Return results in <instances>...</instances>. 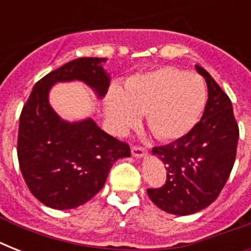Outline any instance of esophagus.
I'll list each match as a JSON object with an SVG mask.
<instances>
[{"label": "esophagus", "instance_id": "esophagus-1", "mask_svg": "<svg viewBox=\"0 0 251 251\" xmlns=\"http://www.w3.org/2000/svg\"><path fill=\"white\" fill-rule=\"evenodd\" d=\"M131 153H133V156L135 157H142V156H146L147 155V150L146 147L141 145H134L131 147Z\"/></svg>", "mask_w": 251, "mask_h": 251}]
</instances>
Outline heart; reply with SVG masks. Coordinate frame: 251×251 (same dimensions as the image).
<instances>
[{"instance_id": "1", "label": "heart", "mask_w": 251, "mask_h": 251, "mask_svg": "<svg viewBox=\"0 0 251 251\" xmlns=\"http://www.w3.org/2000/svg\"><path fill=\"white\" fill-rule=\"evenodd\" d=\"M206 87L193 73L160 68L130 78L125 90L113 88L106 96L110 125L124 131L146 113L147 126L159 139L172 141L189 133L206 105Z\"/></svg>"}]
</instances>
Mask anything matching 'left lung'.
<instances>
[{
	"mask_svg": "<svg viewBox=\"0 0 251 251\" xmlns=\"http://www.w3.org/2000/svg\"><path fill=\"white\" fill-rule=\"evenodd\" d=\"M195 68L208 88L201 121L177 141L152 149L167 165V179L163 186L147 189V194L159 208L175 215L198 212L218 198L233 168L240 135L228 95L204 69Z\"/></svg>",
	"mask_w": 251,
	"mask_h": 251,
	"instance_id": "obj_1",
	"label": "left lung"
}]
</instances>
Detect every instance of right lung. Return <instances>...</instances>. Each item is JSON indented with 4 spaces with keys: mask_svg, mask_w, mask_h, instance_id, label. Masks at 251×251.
I'll return each instance as SVG.
<instances>
[{
    "mask_svg": "<svg viewBox=\"0 0 251 251\" xmlns=\"http://www.w3.org/2000/svg\"><path fill=\"white\" fill-rule=\"evenodd\" d=\"M104 61L82 57L53 70L36 82L22 109L17 146L22 176L33 197L56 210L88 202L102 189L114 161L130 156L126 142L92 120L69 124L49 105L50 87L65 80H83L102 98L109 86Z\"/></svg>",
    "mask_w": 251,
    "mask_h": 251,
    "instance_id": "right-lung-1",
    "label": "right lung"
}]
</instances>
